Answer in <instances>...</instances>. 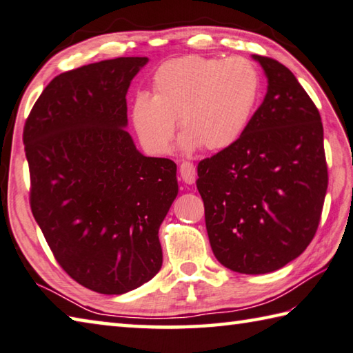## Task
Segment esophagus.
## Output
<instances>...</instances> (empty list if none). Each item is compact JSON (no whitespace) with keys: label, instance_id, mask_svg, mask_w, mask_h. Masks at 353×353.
<instances>
[{"label":"esophagus","instance_id":"obj_1","mask_svg":"<svg viewBox=\"0 0 353 353\" xmlns=\"http://www.w3.org/2000/svg\"><path fill=\"white\" fill-rule=\"evenodd\" d=\"M179 171H181V176L183 179L185 183H194L196 181V168L191 162H182L181 166H179Z\"/></svg>","mask_w":353,"mask_h":353}]
</instances>
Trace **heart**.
<instances>
[{
    "label": "heart",
    "mask_w": 353,
    "mask_h": 353,
    "mask_svg": "<svg viewBox=\"0 0 353 353\" xmlns=\"http://www.w3.org/2000/svg\"><path fill=\"white\" fill-rule=\"evenodd\" d=\"M261 92L258 69L247 59L182 57L163 63L152 77V95L132 103V123L151 152L165 154L176 123L185 151H222L247 130Z\"/></svg>",
    "instance_id": "obj_1"
}]
</instances>
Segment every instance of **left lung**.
I'll use <instances>...</instances> for the list:
<instances>
[{
    "instance_id": "8db88e82",
    "label": "left lung",
    "mask_w": 353,
    "mask_h": 353,
    "mask_svg": "<svg viewBox=\"0 0 353 353\" xmlns=\"http://www.w3.org/2000/svg\"><path fill=\"white\" fill-rule=\"evenodd\" d=\"M267 75L262 105L236 143L197 165V190L216 259L264 274L304 252L327 191L321 115L279 61L253 55Z\"/></svg>"
}]
</instances>
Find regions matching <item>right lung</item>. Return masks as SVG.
Here are the masks:
<instances>
[{
  "mask_svg": "<svg viewBox=\"0 0 353 353\" xmlns=\"http://www.w3.org/2000/svg\"><path fill=\"white\" fill-rule=\"evenodd\" d=\"M148 59L120 57L57 75L24 125L30 208L70 278L103 294L162 267L159 228L177 196V166L146 157L125 128L126 92Z\"/></svg>",
  "mask_w": 353,
  "mask_h": 353,
  "instance_id": "obj_1",
  "label": "right lung"
}]
</instances>
